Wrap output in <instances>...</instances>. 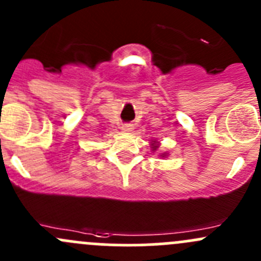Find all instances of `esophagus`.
<instances>
[{"mask_svg": "<svg viewBox=\"0 0 261 261\" xmlns=\"http://www.w3.org/2000/svg\"><path fill=\"white\" fill-rule=\"evenodd\" d=\"M122 131H125V133H130V131H133V125H131V123H123Z\"/></svg>", "mask_w": 261, "mask_h": 261, "instance_id": "1", "label": "esophagus"}]
</instances>
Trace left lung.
<instances>
[{"mask_svg": "<svg viewBox=\"0 0 261 261\" xmlns=\"http://www.w3.org/2000/svg\"><path fill=\"white\" fill-rule=\"evenodd\" d=\"M151 147H152V151H155V150L158 149V147H159V145H158V141H151ZM162 156H167V154H162Z\"/></svg>", "mask_w": 261, "mask_h": 261, "instance_id": "1", "label": "left lung"}]
</instances>
